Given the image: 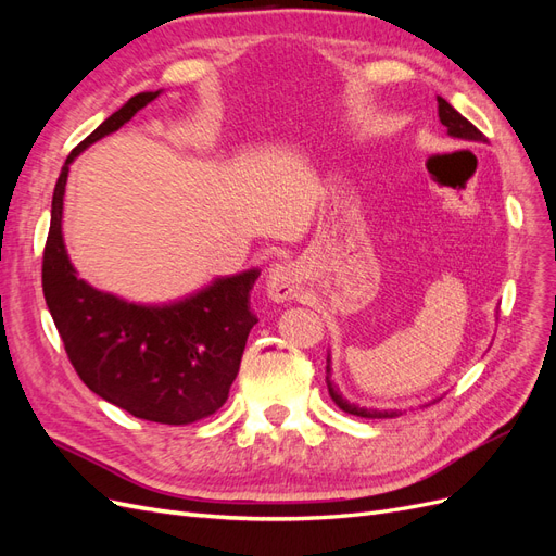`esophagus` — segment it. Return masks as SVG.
Returning <instances> with one entry per match:
<instances>
[{
    "label": "esophagus",
    "mask_w": 556,
    "mask_h": 556,
    "mask_svg": "<svg viewBox=\"0 0 556 556\" xmlns=\"http://www.w3.org/2000/svg\"><path fill=\"white\" fill-rule=\"evenodd\" d=\"M266 292L274 301H292L301 292V271L294 262H280L268 268Z\"/></svg>",
    "instance_id": "obj_1"
}]
</instances>
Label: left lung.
I'll use <instances>...</instances> for the list:
<instances>
[{"instance_id": "left-lung-1", "label": "left lung", "mask_w": 556, "mask_h": 556, "mask_svg": "<svg viewBox=\"0 0 556 556\" xmlns=\"http://www.w3.org/2000/svg\"><path fill=\"white\" fill-rule=\"evenodd\" d=\"M439 117H441V123L447 127L450 137L462 139V141H484L482 131L476 125H470L457 109H452L443 97H439ZM327 387H329V396L333 399L336 406L350 415L368 417V419H384V417L401 415V410H378V408H364V406H357V403H350L331 380V357H327Z\"/></svg>"}]
</instances>
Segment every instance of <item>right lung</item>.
Listing matches in <instances>:
<instances>
[{
    "instance_id": "obj_1",
    "label": "right lung",
    "mask_w": 556,
    "mask_h": 556,
    "mask_svg": "<svg viewBox=\"0 0 556 556\" xmlns=\"http://www.w3.org/2000/svg\"><path fill=\"white\" fill-rule=\"evenodd\" d=\"M160 92L131 97L66 157L53 192L41 280L66 357L94 394L148 422L190 425L213 415L229 396L248 333L257 325L250 311L257 268L215 278L172 304L143 306L78 278L62 239L70 164L129 123Z\"/></svg>"
}]
</instances>
